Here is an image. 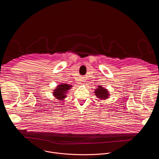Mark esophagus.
Wrapping results in <instances>:
<instances>
[{
	"label": "esophagus",
	"instance_id": "1",
	"mask_svg": "<svg viewBox=\"0 0 159 159\" xmlns=\"http://www.w3.org/2000/svg\"><path fill=\"white\" fill-rule=\"evenodd\" d=\"M82 82H83V81H82Z\"/></svg>",
	"mask_w": 159,
	"mask_h": 159
}]
</instances>
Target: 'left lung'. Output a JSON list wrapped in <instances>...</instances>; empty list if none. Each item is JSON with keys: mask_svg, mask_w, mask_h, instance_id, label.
I'll list each match as a JSON object with an SVG mask.
<instances>
[{"mask_svg": "<svg viewBox=\"0 0 159 159\" xmlns=\"http://www.w3.org/2000/svg\"><path fill=\"white\" fill-rule=\"evenodd\" d=\"M95 94L97 98H98L100 99H106L109 96V93L107 90V89L103 88L101 86H98V88L96 89Z\"/></svg>", "mask_w": 159, "mask_h": 159, "instance_id": "1", "label": "left lung"}]
</instances>
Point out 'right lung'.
I'll use <instances>...</instances> for the list:
<instances>
[{
  "label": "right lung",
  "mask_w": 159,
  "mask_h": 159,
  "mask_svg": "<svg viewBox=\"0 0 159 159\" xmlns=\"http://www.w3.org/2000/svg\"><path fill=\"white\" fill-rule=\"evenodd\" d=\"M72 87L71 85H68L67 84H61L58 85L57 88L54 90L53 96L58 99L63 101L66 98V93Z\"/></svg>",
  "instance_id": "obj_1"
}]
</instances>
